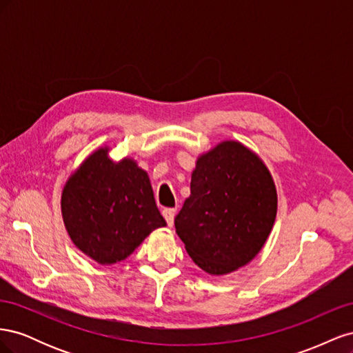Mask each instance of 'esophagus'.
Returning <instances> with one entry per match:
<instances>
[{
	"mask_svg": "<svg viewBox=\"0 0 353 353\" xmlns=\"http://www.w3.org/2000/svg\"><path fill=\"white\" fill-rule=\"evenodd\" d=\"M162 215L168 223V227L174 225V218H175V209H163Z\"/></svg>",
	"mask_w": 353,
	"mask_h": 353,
	"instance_id": "obj_1",
	"label": "esophagus"
}]
</instances>
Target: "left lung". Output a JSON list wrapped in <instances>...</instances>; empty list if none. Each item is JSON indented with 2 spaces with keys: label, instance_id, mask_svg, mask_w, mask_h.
<instances>
[{
  "label": "left lung",
  "instance_id": "1",
  "mask_svg": "<svg viewBox=\"0 0 353 353\" xmlns=\"http://www.w3.org/2000/svg\"><path fill=\"white\" fill-rule=\"evenodd\" d=\"M191 194L175 218L190 258L210 275H227L252 262L272 231L279 197L258 153L223 140L199 154Z\"/></svg>",
  "mask_w": 353,
  "mask_h": 353
}]
</instances>
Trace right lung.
I'll use <instances>...</instances> for the list:
<instances>
[{
	"instance_id": "obj_1",
	"label": "right lung",
	"mask_w": 353,
	"mask_h": 353,
	"mask_svg": "<svg viewBox=\"0 0 353 353\" xmlns=\"http://www.w3.org/2000/svg\"><path fill=\"white\" fill-rule=\"evenodd\" d=\"M109 145L82 160L61 190V216L72 243L100 265L128 258L166 225L150 178L137 160L110 157Z\"/></svg>"
}]
</instances>
